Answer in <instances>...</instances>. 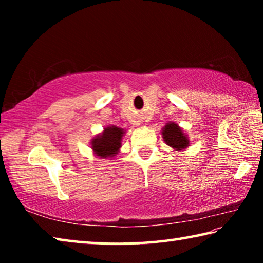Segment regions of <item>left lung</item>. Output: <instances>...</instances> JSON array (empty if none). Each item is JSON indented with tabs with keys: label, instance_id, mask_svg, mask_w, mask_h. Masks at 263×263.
I'll use <instances>...</instances> for the list:
<instances>
[{
	"label": "left lung",
	"instance_id": "obj_1",
	"mask_svg": "<svg viewBox=\"0 0 263 263\" xmlns=\"http://www.w3.org/2000/svg\"><path fill=\"white\" fill-rule=\"evenodd\" d=\"M162 136L164 141L167 142V145L172 146L173 148L176 149H183L188 147L189 140L186 139L184 133L182 132L181 128L174 123L167 124L162 130Z\"/></svg>",
	"mask_w": 263,
	"mask_h": 263
}]
</instances>
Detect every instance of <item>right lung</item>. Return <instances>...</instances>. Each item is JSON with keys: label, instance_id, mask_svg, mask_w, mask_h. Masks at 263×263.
I'll return each mask as SVG.
<instances>
[{"label": "right lung", "instance_id": "right-lung-1", "mask_svg": "<svg viewBox=\"0 0 263 263\" xmlns=\"http://www.w3.org/2000/svg\"><path fill=\"white\" fill-rule=\"evenodd\" d=\"M124 131L117 126L104 128V132L96 139H92V149L102 158L114 157L121 147Z\"/></svg>", "mask_w": 263, "mask_h": 263}]
</instances>
